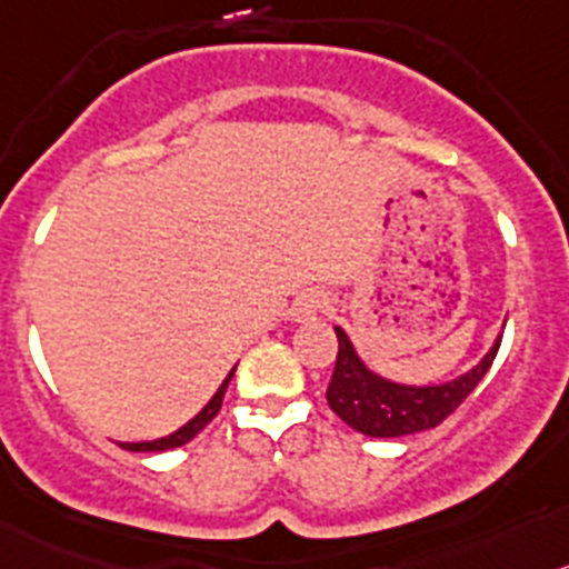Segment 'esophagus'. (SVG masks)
Instances as JSON below:
<instances>
[{
    "instance_id": "esophagus-1",
    "label": "esophagus",
    "mask_w": 569,
    "mask_h": 569,
    "mask_svg": "<svg viewBox=\"0 0 569 569\" xmlns=\"http://www.w3.org/2000/svg\"><path fill=\"white\" fill-rule=\"evenodd\" d=\"M326 306H329L326 295H320V291H306V295L297 297L295 306H291V317H295V320H311V317L320 315Z\"/></svg>"
}]
</instances>
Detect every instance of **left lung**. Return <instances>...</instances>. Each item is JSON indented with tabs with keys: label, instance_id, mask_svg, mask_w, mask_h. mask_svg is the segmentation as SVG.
I'll return each instance as SVG.
<instances>
[{
	"label": "left lung",
	"instance_id": "8db88e82",
	"mask_svg": "<svg viewBox=\"0 0 569 569\" xmlns=\"http://www.w3.org/2000/svg\"><path fill=\"white\" fill-rule=\"evenodd\" d=\"M335 331L340 346H337L335 373H331V382L326 388L329 408L348 428L380 439L408 437V433L428 431V428L442 425L482 382L501 346V340H496L485 360L459 380L445 382V386L413 388L397 386V382H388L368 371L346 331Z\"/></svg>",
	"mask_w": 569,
	"mask_h": 569
}]
</instances>
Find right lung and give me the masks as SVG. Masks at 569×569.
I'll return each instance as SVG.
<instances>
[{
	"label": "right lung",
	"mask_w": 569,
	"mask_h": 569,
	"mask_svg": "<svg viewBox=\"0 0 569 569\" xmlns=\"http://www.w3.org/2000/svg\"><path fill=\"white\" fill-rule=\"evenodd\" d=\"M232 373H234V368H232V371H229V377H227V380H223V386L218 388V391H214V397L209 399V406L203 408V411L198 413L196 419H189V422L183 425V428H178L176 433H170V437H163V439H152V442H124V445H121V448L141 450V453H144V450H170V448H181V445L192 442V439H196L198 433H201L203 428H207V425L212 422L214 417H218V411H221L223 393H227V386H229V380H232Z\"/></svg>",
	"instance_id": "add662e5"
}]
</instances>
